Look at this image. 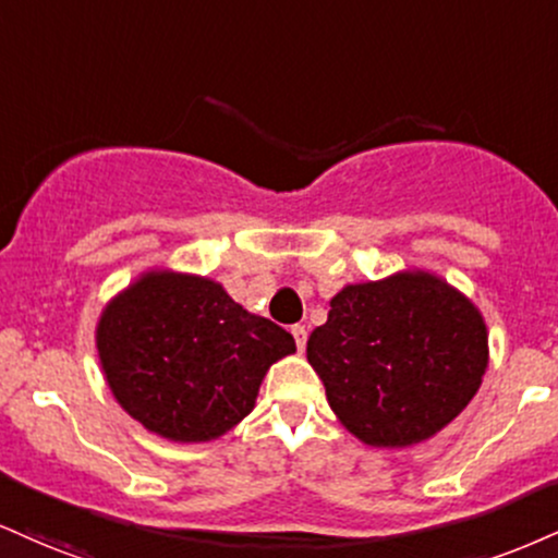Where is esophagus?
I'll return each mask as SVG.
<instances>
[{
	"label": "esophagus",
	"instance_id": "esophagus-1",
	"mask_svg": "<svg viewBox=\"0 0 558 558\" xmlns=\"http://www.w3.org/2000/svg\"><path fill=\"white\" fill-rule=\"evenodd\" d=\"M291 335H293V340H296L299 351H304V348H306V338H308L306 327H304V325H293V327H291Z\"/></svg>",
	"mask_w": 558,
	"mask_h": 558
}]
</instances>
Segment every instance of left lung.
Here are the masks:
<instances>
[{"label":"left lung","instance_id":"8db88e82","mask_svg":"<svg viewBox=\"0 0 558 558\" xmlns=\"http://www.w3.org/2000/svg\"><path fill=\"white\" fill-rule=\"evenodd\" d=\"M306 359L348 432L368 447L432 439L465 411L488 366L471 299L424 270L345 286Z\"/></svg>","mask_w":558,"mask_h":558}]
</instances>
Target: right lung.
<instances>
[{
  "label": "right lung",
  "mask_w": 558,
  "mask_h": 558,
  "mask_svg": "<svg viewBox=\"0 0 558 558\" xmlns=\"http://www.w3.org/2000/svg\"><path fill=\"white\" fill-rule=\"evenodd\" d=\"M113 398L147 432L210 441L252 413L291 332L250 314L199 275L150 270L111 299L96 327Z\"/></svg>",
  "instance_id": "1"
}]
</instances>
